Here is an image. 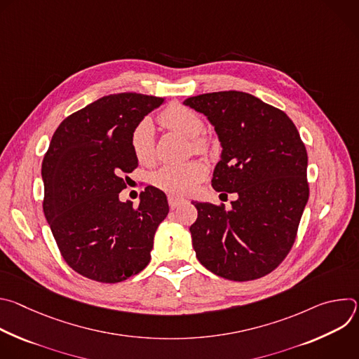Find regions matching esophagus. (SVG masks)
I'll list each match as a JSON object with an SVG mask.
<instances>
[{
    "instance_id": "esophagus-1",
    "label": "esophagus",
    "mask_w": 359,
    "mask_h": 359,
    "mask_svg": "<svg viewBox=\"0 0 359 359\" xmlns=\"http://www.w3.org/2000/svg\"><path fill=\"white\" fill-rule=\"evenodd\" d=\"M184 203H186L184 198H179L176 196H169V206H170L172 210L177 209L179 206H182V204H184Z\"/></svg>"
}]
</instances>
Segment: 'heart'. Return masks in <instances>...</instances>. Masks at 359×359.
I'll return each mask as SVG.
<instances>
[{"label":"heart","instance_id":"obj_1","mask_svg":"<svg viewBox=\"0 0 359 359\" xmlns=\"http://www.w3.org/2000/svg\"><path fill=\"white\" fill-rule=\"evenodd\" d=\"M159 122L169 130H176L190 139L191 147L204 153L210 149V139L203 133L204 122L191 108L173 102L159 115ZM130 149L140 165L149 166L155 162V129L149 119L142 121L130 133ZM204 168L198 162L183 165H168L161 168L151 177L153 184L172 196H186L194 190L204 177Z\"/></svg>","mask_w":359,"mask_h":359}]
</instances>
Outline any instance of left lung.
Returning <instances> with one entry per match:
<instances>
[{"mask_svg": "<svg viewBox=\"0 0 359 359\" xmlns=\"http://www.w3.org/2000/svg\"><path fill=\"white\" fill-rule=\"evenodd\" d=\"M184 105L206 115L222 142L213 189L238 196L231 210L194 203L196 257L227 280L264 277L287 257L309 201L305 144L287 114L245 92L203 93Z\"/></svg>", "mask_w": 359, "mask_h": 359, "instance_id": "left-lung-1", "label": "left lung"}]
</instances>
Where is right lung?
<instances>
[{
	"label": "right lung",
	"mask_w": 359,
	"mask_h": 359,
	"mask_svg": "<svg viewBox=\"0 0 359 359\" xmlns=\"http://www.w3.org/2000/svg\"><path fill=\"white\" fill-rule=\"evenodd\" d=\"M163 102L108 95L65 118L50 139L41 170L43 215L67 264L89 280L121 283L150 262L153 236L169 213L166 194L147 186L135 208L119 193L137 168L130 133Z\"/></svg>",
	"instance_id": "obj_1"
}]
</instances>
